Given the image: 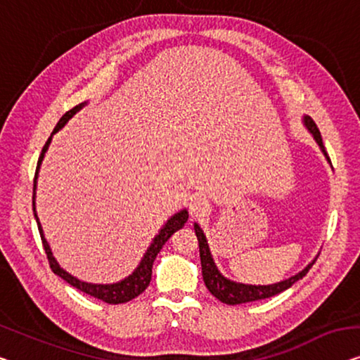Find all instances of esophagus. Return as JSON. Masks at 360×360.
Wrapping results in <instances>:
<instances>
[{
	"instance_id": "esophagus-1",
	"label": "esophagus",
	"mask_w": 360,
	"mask_h": 360,
	"mask_svg": "<svg viewBox=\"0 0 360 360\" xmlns=\"http://www.w3.org/2000/svg\"><path fill=\"white\" fill-rule=\"evenodd\" d=\"M189 210H191L192 217H195V218L205 217L208 210H210V203H208L207 198H203V197H194L189 203Z\"/></svg>"
}]
</instances>
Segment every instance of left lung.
Returning a JSON list of instances; mask_svg holds the SVG:
<instances>
[{
	"mask_svg": "<svg viewBox=\"0 0 360 360\" xmlns=\"http://www.w3.org/2000/svg\"><path fill=\"white\" fill-rule=\"evenodd\" d=\"M304 126L309 129V132L312 134L315 142L319 143V147L323 155L328 160V163H331V160L326 153L323 142H321V136L317 124H315L314 120L310 116H304ZM194 229H195V236L198 239V249H200V264H202V275H203V281H205V286L208 291H210L214 297L218 300H221L224 304L229 305H236V304H245V302H254V300H260V299H266L271 296H276L283 291H286L288 288H291L294 283L302 280V278L307 275V271L312 268V265L315 264V260L310 262V264L304 268L302 271H299L297 275H294L288 280H283L280 283L275 284H266V286H255V284H244V283H236L224 278L219 270L214 265L213 257L210 248H208L207 238L203 234L202 228L198 226L197 223H194Z\"/></svg>",
	"mask_w": 360,
	"mask_h": 360,
	"instance_id": "8db88e82",
	"label": "left lung"
}]
</instances>
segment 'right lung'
<instances>
[{"label": "right lung", "instance_id": "right-lung-1", "mask_svg": "<svg viewBox=\"0 0 360 360\" xmlns=\"http://www.w3.org/2000/svg\"><path fill=\"white\" fill-rule=\"evenodd\" d=\"M87 105V101H84V103H79L77 106H74L72 110H69L66 115H63V117L60 121H58L56 127L53 129L51 136L48 137V141L45 143V147H43L41 153H40V158H39V163H37V169H35V179H34V197H32V205H34V217L37 219V224H39V231L41 236V243H43V248H45L46 252V259L50 262V266L55 275L61 276L64 281H68L71 286L77 288L79 291H82L85 294H89V296L96 297L100 300H103L106 304H124L127 300H132L134 297H137L139 294H142L146 289L148 288L150 280H152V266H153V262L157 259V255L160 254V250L165 245L166 240H168L173 233L178 231L182 226H184V223L187 221V218H189V213L184 208V210H181L178 213H174L173 217H171L168 221L165 223V226L160 229L158 234L155 236L152 244H150V248L147 249L146 255L142 257L141 264L136 268V270L132 271V275H129L127 278H124L122 281H117V283H112V284H94V283H87V281H80L77 280L76 276H72L71 273H68L66 270H63L58 264L55 257L51 254V249L50 245H48L45 236H43V229H41V224L39 221V217H37V212H35V189H37V178H39V171H40V165L43 162V157H45L48 146H50L51 142V137L53 134H56L60 129L66 124V122L71 120V117L76 115V112L84 108V106Z\"/></svg>", "mask_w": 360, "mask_h": 360}]
</instances>
